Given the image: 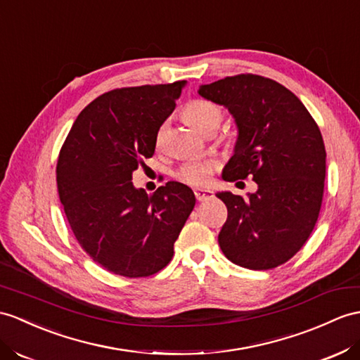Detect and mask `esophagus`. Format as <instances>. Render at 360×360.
<instances>
[{
    "label": "esophagus",
    "mask_w": 360,
    "mask_h": 360,
    "mask_svg": "<svg viewBox=\"0 0 360 360\" xmlns=\"http://www.w3.org/2000/svg\"><path fill=\"white\" fill-rule=\"evenodd\" d=\"M194 194H195V198L198 201H206V200H209L210 197H212L214 192L212 191H207V189H195Z\"/></svg>",
    "instance_id": "obj_1"
}]
</instances>
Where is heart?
<instances>
[{"label":"heart","instance_id":"b5f03b06","mask_svg":"<svg viewBox=\"0 0 360 360\" xmlns=\"http://www.w3.org/2000/svg\"><path fill=\"white\" fill-rule=\"evenodd\" d=\"M183 117L192 128H195L198 133L203 134L210 128L217 129L223 119V111L214 102L197 99L191 101L183 108ZM162 133L163 129L159 131V140ZM214 168L215 163L212 160H191L180 166L175 172V177L189 186H205L210 180V174H212Z\"/></svg>","mask_w":360,"mask_h":360}]
</instances>
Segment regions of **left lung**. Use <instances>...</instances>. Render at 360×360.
Wrapping results in <instances>:
<instances>
[{
    "label": "left lung",
    "instance_id": "8db88e82",
    "mask_svg": "<svg viewBox=\"0 0 360 360\" xmlns=\"http://www.w3.org/2000/svg\"><path fill=\"white\" fill-rule=\"evenodd\" d=\"M198 94L235 122L233 155L223 179L253 175L258 185L246 198L217 192L227 207L218 244L241 267L283 264L304 246L319 215L327 154L316 122L290 90L257 75L200 85Z\"/></svg>",
    "mask_w": 360,
    "mask_h": 360
}]
</instances>
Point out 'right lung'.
<instances>
[{
  "label": "right lung",
  "instance_id": "obj_1",
  "mask_svg": "<svg viewBox=\"0 0 360 360\" xmlns=\"http://www.w3.org/2000/svg\"><path fill=\"white\" fill-rule=\"evenodd\" d=\"M186 84L99 96L79 114L59 153L58 192L70 227L93 261L116 275L150 276L168 266L195 206L183 183L168 181L153 195L133 185Z\"/></svg>",
  "mask_w": 360,
  "mask_h": 360
}]
</instances>
